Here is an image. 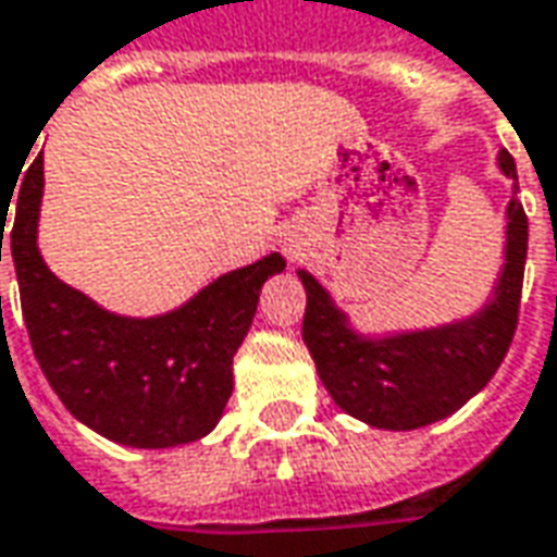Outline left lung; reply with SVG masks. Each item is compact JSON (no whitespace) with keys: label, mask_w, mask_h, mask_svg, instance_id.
<instances>
[{"label":"left lung","mask_w":557,"mask_h":557,"mask_svg":"<svg viewBox=\"0 0 557 557\" xmlns=\"http://www.w3.org/2000/svg\"><path fill=\"white\" fill-rule=\"evenodd\" d=\"M497 169L519 189L516 162L507 150L497 153ZM528 216L522 205H507L504 268L488 301L465 319L416 332L361 334L329 289L310 271H298L307 292L305 344L317 361L322 386L344 413L386 431L441 422L465 407L495 376L507 356L522 298Z\"/></svg>","instance_id":"8db88e82"}]
</instances>
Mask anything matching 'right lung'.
Instances as JSON below:
<instances>
[{"instance_id": "add662e5", "label": "right lung", "mask_w": 557, "mask_h": 557, "mask_svg": "<svg viewBox=\"0 0 557 557\" xmlns=\"http://www.w3.org/2000/svg\"><path fill=\"white\" fill-rule=\"evenodd\" d=\"M21 181L17 193L11 189L17 196L11 259L35 359L65 410L135 449H169L211 434L235 386L232 359L250 332L262 283L280 274L286 259L271 252L228 271L169 313L120 317L62 283L38 252L41 153ZM2 232L5 223L0 262Z\"/></svg>"}]
</instances>
